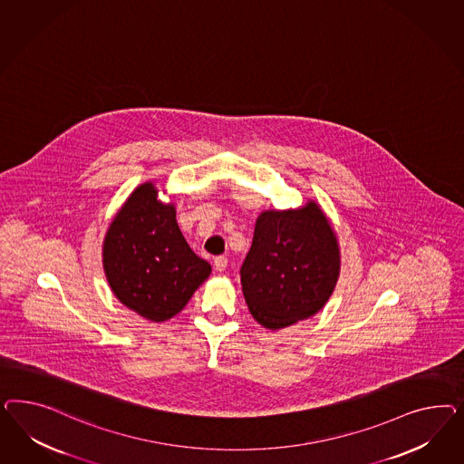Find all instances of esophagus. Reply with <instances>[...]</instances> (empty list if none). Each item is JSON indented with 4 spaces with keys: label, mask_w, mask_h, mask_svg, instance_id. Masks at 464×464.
I'll use <instances>...</instances> for the list:
<instances>
[{
    "label": "esophagus",
    "mask_w": 464,
    "mask_h": 464,
    "mask_svg": "<svg viewBox=\"0 0 464 464\" xmlns=\"http://www.w3.org/2000/svg\"><path fill=\"white\" fill-rule=\"evenodd\" d=\"M226 267H227V258H226L225 255H219V256L214 258V268L218 272H225Z\"/></svg>",
    "instance_id": "1"
}]
</instances>
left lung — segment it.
<instances>
[{"label": "left lung", "mask_w": 464, "mask_h": 464, "mask_svg": "<svg viewBox=\"0 0 464 464\" xmlns=\"http://www.w3.org/2000/svg\"><path fill=\"white\" fill-rule=\"evenodd\" d=\"M239 274L253 318L268 330L314 316L340 274L337 235L322 208L308 200L299 209L262 212Z\"/></svg>", "instance_id": "obj_1"}]
</instances>
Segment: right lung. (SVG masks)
I'll list each match as a JSON object with an SVG mask.
<instances>
[{
	"label": "right lung",
	"mask_w": 464,
	"mask_h": 464,
	"mask_svg": "<svg viewBox=\"0 0 464 464\" xmlns=\"http://www.w3.org/2000/svg\"><path fill=\"white\" fill-rule=\"evenodd\" d=\"M173 202L140 183L115 214L103 239V270L113 295L150 322L180 313L211 266L197 256L177 225Z\"/></svg>",
	"instance_id": "right-lung-1"
}]
</instances>
